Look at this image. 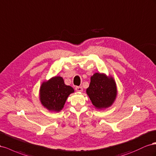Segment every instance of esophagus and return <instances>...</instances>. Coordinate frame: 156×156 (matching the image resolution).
<instances>
[{"label": "esophagus", "mask_w": 156, "mask_h": 156, "mask_svg": "<svg viewBox=\"0 0 156 156\" xmlns=\"http://www.w3.org/2000/svg\"><path fill=\"white\" fill-rule=\"evenodd\" d=\"M75 90H76V91L82 92L83 91V88L81 86H76V87H75Z\"/></svg>", "instance_id": "obj_1"}]
</instances>
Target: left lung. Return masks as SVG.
I'll return each instance as SVG.
<instances>
[{
  "instance_id": "1",
  "label": "left lung",
  "mask_w": 156,
  "mask_h": 156,
  "mask_svg": "<svg viewBox=\"0 0 156 156\" xmlns=\"http://www.w3.org/2000/svg\"><path fill=\"white\" fill-rule=\"evenodd\" d=\"M86 93L97 108H105L112 105L116 97V84L112 77L95 73L91 77Z\"/></svg>"
}]
</instances>
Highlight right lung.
<instances>
[{
  "label": "right lung",
  "instance_id": "add662e5",
  "mask_svg": "<svg viewBox=\"0 0 156 156\" xmlns=\"http://www.w3.org/2000/svg\"><path fill=\"white\" fill-rule=\"evenodd\" d=\"M73 92L74 89L65 85L63 78L55 76L43 82L40 90V99L48 110L59 112L63 108L69 95Z\"/></svg>",
  "mask_w": 156,
  "mask_h": 156
}]
</instances>
